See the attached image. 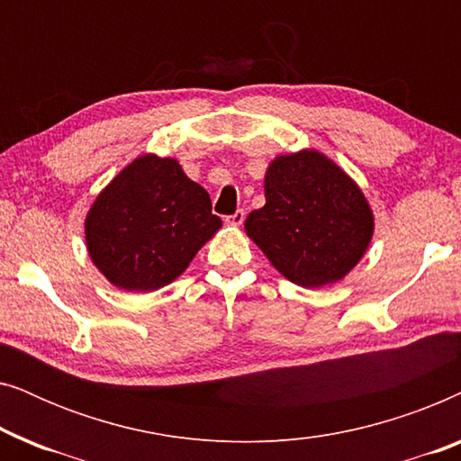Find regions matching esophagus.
Segmentation results:
<instances>
[{"label":"esophagus","instance_id":"esophagus-1","mask_svg":"<svg viewBox=\"0 0 461 461\" xmlns=\"http://www.w3.org/2000/svg\"><path fill=\"white\" fill-rule=\"evenodd\" d=\"M243 220H245V212L243 210H237L235 213H232V216H226L224 222L229 224V226H241Z\"/></svg>","mask_w":461,"mask_h":461}]
</instances>
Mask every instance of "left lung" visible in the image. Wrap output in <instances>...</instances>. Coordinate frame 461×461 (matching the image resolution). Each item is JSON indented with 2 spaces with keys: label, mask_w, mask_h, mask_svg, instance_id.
<instances>
[{
  "label": "left lung",
  "mask_w": 461,
  "mask_h": 461,
  "mask_svg": "<svg viewBox=\"0 0 461 461\" xmlns=\"http://www.w3.org/2000/svg\"><path fill=\"white\" fill-rule=\"evenodd\" d=\"M267 203L245 232L300 287L342 281L374 239L375 218L361 186L317 149L279 155L264 176Z\"/></svg>",
  "instance_id": "1"
}]
</instances>
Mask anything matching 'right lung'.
<instances>
[{"instance_id": "obj_1", "label": "right lung", "mask_w": 461, "mask_h": 461, "mask_svg": "<svg viewBox=\"0 0 461 461\" xmlns=\"http://www.w3.org/2000/svg\"><path fill=\"white\" fill-rule=\"evenodd\" d=\"M84 229L87 256L104 279L149 294L178 279L222 220L178 159L144 153L98 193Z\"/></svg>"}]
</instances>
